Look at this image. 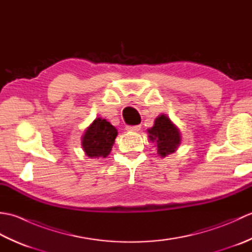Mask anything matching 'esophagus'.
Instances as JSON below:
<instances>
[{"mask_svg":"<svg viewBox=\"0 0 252 252\" xmlns=\"http://www.w3.org/2000/svg\"><path fill=\"white\" fill-rule=\"evenodd\" d=\"M126 130L131 132H137L141 130V126H127Z\"/></svg>","mask_w":252,"mask_h":252,"instance_id":"esophagus-1","label":"esophagus"}]
</instances>
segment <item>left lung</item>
Masks as SVG:
<instances>
[{
  "instance_id": "obj_1",
  "label": "left lung",
  "mask_w": 252,
  "mask_h": 252,
  "mask_svg": "<svg viewBox=\"0 0 252 252\" xmlns=\"http://www.w3.org/2000/svg\"><path fill=\"white\" fill-rule=\"evenodd\" d=\"M148 137L156 143L159 156L165 157L176 151L181 144V133L167 116L160 115L155 120V125L148 131Z\"/></svg>"
}]
</instances>
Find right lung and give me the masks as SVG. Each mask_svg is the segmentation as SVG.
<instances>
[{"instance_id": "1", "label": "right lung", "mask_w": 252, "mask_h": 252, "mask_svg": "<svg viewBox=\"0 0 252 252\" xmlns=\"http://www.w3.org/2000/svg\"><path fill=\"white\" fill-rule=\"evenodd\" d=\"M117 134V129L108 121L101 118L95 119L82 136V148L85 155L90 158H106Z\"/></svg>"}]
</instances>
